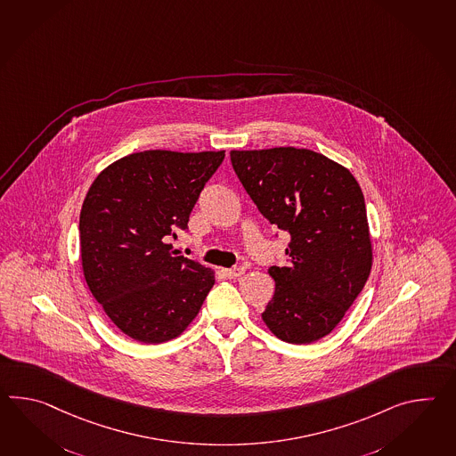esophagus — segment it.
<instances>
[{
	"label": "esophagus",
	"mask_w": 456,
	"mask_h": 456,
	"mask_svg": "<svg viewBox=\"0 0 456 456\" xmlns=\"http://www.w3.org/2000/svg\"><path fill=\"white\" fill-rule=\"evenodd\" d=\"M223 273L227 276V278H239V276H242L245 273V268L243 266H235V268H229V270H223Z\"/></svg>",
	"instance_id": "1"
}]
</instances>
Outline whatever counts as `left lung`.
<instances>
[{
    "label": "left lung",
    "mask_w": 456,
    "mask_h": 456,
    "mask_svg": "<svg viewBox=\"0 0 456 456\" xmlns=\"http://www.w3.org/2000/svg\"><path fill=\"white\" fill-rule=\"evenodd\" d=\"M231 160L258 211L289 233V265L268 270L274 294L262 319L283 342L313 344L344 319L371 272L362 188L309 149L232 151Z\"/></svg>",
    "instance_id": "left-lung-1"
}]
</instances>
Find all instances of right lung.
<instances>
[{
	"label": "right lung",
	"instance_id": "1",
	"mask_svg": "<svg viewBox=\"0 0 456 456\" xmlns=\"http://www.w3.org/2000/svg\"><path fill=\"white\" fill-rule=\"evenodd\" d=\"M225 152L143 151L106 167L80 213L81 266L122 334L162 344L182 334L214 286V272L173 253L204 184Z\"/></svg>",
	"mask_w": 456,
	"mask_h": 456
}]
</instances>
